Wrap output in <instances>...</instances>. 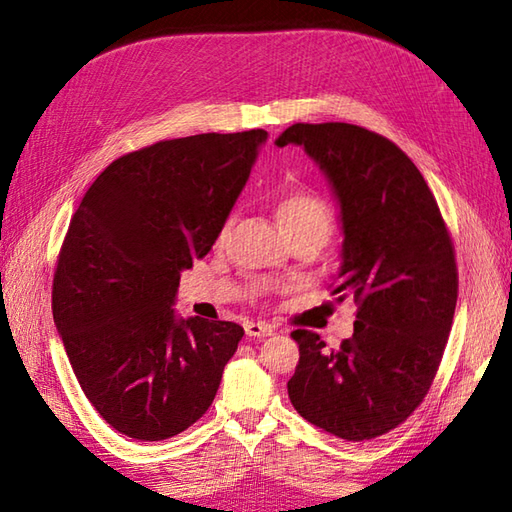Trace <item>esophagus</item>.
<instances>
[{"label": "esophagus", "mask_w": 512, "mask_h": 512, "mask_svg": "<svg viewBox=\"0 0 512 512\" xmlns=\"http://www.w3.org/2000/svg\"><path fill=\"white\" fill-rule=\"evenodd\" d=\"M244 330L248 336H253V339H264V336L273 334V325L262 323V321H250L244 325Z\"/></svg>", "instance_id": "esophagus-1"}]
</instances>
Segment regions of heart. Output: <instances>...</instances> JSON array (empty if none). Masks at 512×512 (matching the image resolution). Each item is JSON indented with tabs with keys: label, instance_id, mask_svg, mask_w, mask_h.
<instances>
[{
	"label": "heart",
	"instance_id": "1",
	"mask_svg": "<svg viewBox=\"0 0 512 512\" xmlns=\"http://www.w3.org/2000/svg\"><path fill=\"white\" fill-rule=\"evenodd\" d=\"M275 213L279 226L284 228L288 237H297L303 233H323L328 237L332 231L334 211L330 202L308 189H292L281 195L275 204ZM226 231L228 224L222 228V237Z\"/></svg>",
	"mask_w": 512,
	"mask_h": 512
}]
</instances>
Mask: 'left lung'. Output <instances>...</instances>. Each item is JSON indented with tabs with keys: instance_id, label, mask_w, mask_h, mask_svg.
Masks as SVG:
<instances>
[{
	"instance_id": "8db88e82",
	"label": "left lung",
	"mask_w": 512,
	"mask_h": 512,
	"mask_svg": "<svg viewBox=\"0 0 512 512\" xmlns=\"http://www.w3.org/2000/svg\"><path fill=\"white\" fill-rule=\"evenodd\" d=\"M301 145L341 204L343 264L330 295L352 297L356 325L339 347L295 330L299 363L288 396L308 422L343 440L383 436L433 385L458 303V264L429 184L389 138L350 123H295L279 147Z\"/></svg>"
}]
</instances>
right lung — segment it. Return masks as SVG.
<instances>
[{"label":"right lung","instance_id":"1","mask_svg":"<svg viewBox=\"0 0 512 512\" xmlns=\"http://www.w3.org/2000/svg\"><path fill=\"white\" fill-rule=\"evenodd\" d=\"M264 129L160 140L116 158L59 250L52 317L92 407L158 442L200 420L242 341L231 321L176 319L180 273L215 244Z\"/></svg>","mask_w":512,"mask_h":512}]
</instances>
